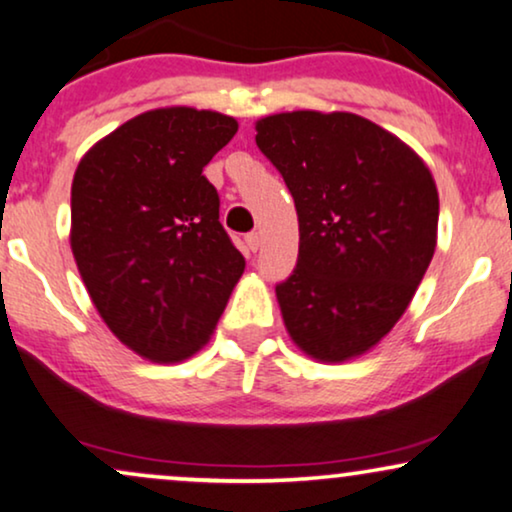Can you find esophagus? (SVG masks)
Masks as SVG:
<instances>
[{
  "mask_svg": "<svg viewBox=\"0 0 512 512\" xmlns=\"http://www.w3.org/2000/svg\"><path fill=\"white\" fill-rule=\"evenodd\" d=\"M245 245H248V250H252V252L260 250V245H262L260 234H257V231H250V234L245 236Z\"/></svg>",
  "mask_w": 512,
  "mask_h": 512,
  "instance_id": "obj_1",
  "label": "esophagus"
}]
</instances>
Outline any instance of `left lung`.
Masks as SVG:
<instances>
[{
    "label": "left lung",
    "instance_id": "1",
    "mask_svg": "<svg viewBox=\"0 0 512 512\" xmlns=\"http://www.w3.org/2000/svg\"><path fill=\"white\" fill-rule=\"evenodd\" d=\"M299 220L297 267L276 285L285 330L318 363L374 349L438 243V187L398 135L351 112L297 109L255 124Z\"/></svg>",
    "mask_w": 512,
    "mask_h": 512
}]
</instances>
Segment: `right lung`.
<instances>
[{
  "label": "right lung",
  "mask_w": 512,
  "mask_h": 512,
  "mask_svg": "<svg viewBox=\"0 0 512 512\" xmlns=\"http://www.w3.org/2000/svg\"><path fill=\"white\" fill-rule=\"evenodd\" d=\"M236 131L210 109H149L95 142L74 173L81 281L114 337L152 363L208 344L245 269L203 175Z\"/></svg>",
  "instance_id": "right-lung-1"
}]
</instances>
